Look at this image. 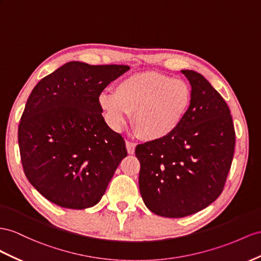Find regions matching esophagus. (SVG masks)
<instances>
[{
  "label": "esophagus",
  "instance_id": "obj_1",
  "mask_svg": "<svg viewBox=\"0 0 261 261\" xmlns=\"http://www.w3.org/2000/svg\"><path fill=\"white\" fill-rule=\"evenodd\" d=\"M125 145H126V151H128L129 154H133V153H135V150H136V143L126 141Z\"/></svg>",
  "mask_w": 261,
  "mask_h": 261
}]
</instances>
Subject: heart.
Instances as JSON below:
<instances>
[{"label":"heart","instance_id":"heart-1","mask_svg":"<svg viewBox=\"0 0 261 261\" xmlns=\"http://www.w3.org/2000/svg\"><path fill=\"white\" fill-rule=\"evenodd\" d=\"M188 82L158 71L137 72L120 80L112 93L99 96L107 121L122 126L133 113L137 135L148 141L169 137L182 123L192 103Z\"/></svg>","mask_w":261,"mask_h":261}]
</instances>
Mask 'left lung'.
Here are the masks:
<instances>
[{
    "label": "left lung",
    "mask_w": 261,
    "mask_h": 261,
    "mask_svg": "<svg viewBox=\"0 0 261 261\" xmlns=\"http://www.w3.org/2000/svg\"><path fill=\"white\" fill-rule=\"evenodd\" d=\"M192 103L178 128L162 140L139 144V188L156 215L179 218L204 210L222 194L232 162L235 130L219 92L185 69Z\"/></svg>",
    "instance_id": "1"
}]
</instances>
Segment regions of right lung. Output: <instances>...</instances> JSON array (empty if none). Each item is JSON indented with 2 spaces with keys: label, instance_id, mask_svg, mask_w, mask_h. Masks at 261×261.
Returning <instances> with one entry per match:
<instances>
[{
  "label": "right lung",
  "instance_id": "right-lung-1",
  "mask_svg": "<svg viewBox=\"0 0 261 261\" xmlns=\"http://www.w3.org/2000/svg\"><path fill=\"white\" fill-rule=\"evenodd\" d=\"M129 69L69 62L32 90L18 125L19 152L26 177L51 203L96 205L128 154L121 135L105 121L99 96Z\"/></svg>",
  "mask_w": 261,
  "mask_h": 261
}]
</instances>
